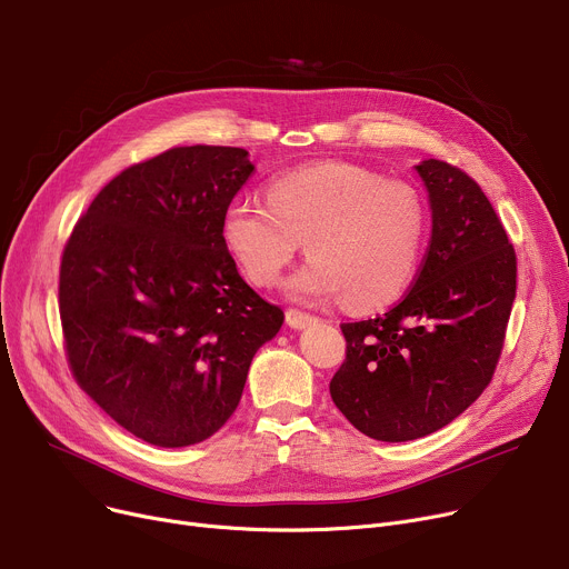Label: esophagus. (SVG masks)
Segmentation results:
<instances>
[{"label": "esophagus", "mask_w": 569, "mask_h": 569, "mask_svg": "<svg viewBox=\"0 0 569 569\" xmlns=\"http://www.w3.org/2000/svg\"><path fill=\"white\" fill-rule=\"evenodd\" d=\"M284 319H287V326L293 328V330H303V328H308L315 321L312 315L300 312V310H287Z\"/></svg>", "instance_id": "1"}]
</instances>
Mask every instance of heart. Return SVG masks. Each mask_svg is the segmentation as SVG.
<instances>
[{
    "label": "heart",
    "instance_id": "b5f03b06",
    "mask_svg": "<svg viewBox=\"0 0 569 569\" xmlns=\"http://www.w3.org/2000/svg\"><path fill=\"white\" fill-rule=\"evenodd\" d=\"M425 231L411 183L351 162L298 167L266 186V207L237 199L222 216L224 246L254 284H276L303 243L310 261L289 278V293L345 296L351 310L386 306L409 287Z\"/></svg>",
    "mask_w": 569,
    "mask_h": 569
}]
</instances>
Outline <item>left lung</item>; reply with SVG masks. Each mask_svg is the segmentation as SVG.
Instances as JSON below:
<instances>
[{"label":"left lung","instance_id":"1","mask_svg":"<svg viewBox=\"0 0 569 569\" xmlns=\"http://www.w3.org/2000/svg\"><path fill=\"white\" fill-rule=\"evenodd\" d=\"M431 241L405 296L342 323L347 360L330 397L365 437L402 443L450 425L489 386L517 293V257L482 188L443 160L416 164Z\"/></svg>","mask_w":569,"mask_h":569}]
</instances>
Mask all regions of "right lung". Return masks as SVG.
Segmentation results:
<instances>
[{
	"instance_id": "right-lung-1",
	"label": "right lung",
	"mask_w": 569,
	"mask_h": 569,
	"mask_svg": "<svg viewBox=\"0 0 569 569\" xmlns=\"http://www.w3.org/2000/svg\"><path fill=\"white\" fill-rule=\"evenodd\" d=\"M252 170L239 147L164 151L100 190L63 248L59 315L73 377L151 446L213 437L284 321L222 239L224 209Z\"/></svg>"
}]
</instances>
